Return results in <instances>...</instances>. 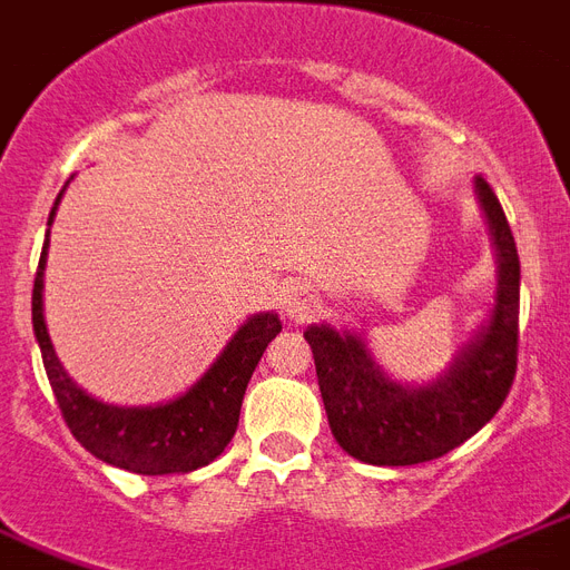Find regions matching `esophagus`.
Wrapping results in <instances>:
<instances>
[{"label":"esophagus","instance_id":"1","mask_svg":"<svg viewBox=\"0 0 570 570\" xmlns=\"http://www.w3.org/2000/svg\"><path fill=\"white\" fill-rule=\"evenodd\" d=\"M281 311H284V316H289V320H302V316L311 311V295L304 293V289H298V286H289V289H284V295H281Z\"/></svg>","mask_w":570,"mask_h":570}]
</instances>
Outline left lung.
<instances>
[{
  "mask_svg": "<svg viewBox=\"0 0 570 570\" xmlns=\"http://www.w3.org/2000/svg\"><path fill=\"white\" fill-rule=\"evenodd\" d=\"M497 245L499 284L490 323L436 382L410 389L389 380L358 334L311 325L316 380L334 440L346 454L373 466L428 463L475 436L505 403L517 373L520 320V256L505 212L488 181L475 179Z\"/></svg>",
  "mask_w": 570,
  "mask_h": 570,
  "instance_id": "obj_1",
  "label": "left lung"
}]
</instances>
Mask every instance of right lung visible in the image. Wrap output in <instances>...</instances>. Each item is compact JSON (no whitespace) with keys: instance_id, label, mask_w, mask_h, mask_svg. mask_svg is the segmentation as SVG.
I'll use <instances>...</instances> for the list:
<instances>
[{"instance_id":"1","label":"right lung","mask_w":570,"mask_h":570,"mask_svg":"<svg viewBox=\"0 0 570 570\" xmlns=\"http://www.w3.org/2000/svg\"><path fill=\"white\" fill-rule=\"evenodd\" d=\"M56 206L59 199L53 203L47 227L53 224ZM43 266H47V245L35 272L32 325L38 346H41L43 371H47L56 403L62 410V419L73 433V440L104 463L128 469L137 475L194 472L212 463L233 440L247 382L254 376L268 343L281 334L277 314L250 316L233 334V341L224 346V353L217 355V362L208 367L206 376L176 401L164 406H110L77 389L56 358L53 343L43 325Z\"/></svg>"}]
</instances>
